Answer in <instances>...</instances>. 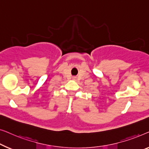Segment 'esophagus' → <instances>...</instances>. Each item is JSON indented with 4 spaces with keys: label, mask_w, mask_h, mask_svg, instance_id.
Instances as JSON below:
<instances>
[{
    "label": "esophagus",
    "mask_w": 149,
    "mask_h": 149,
    "mask_svg": "<svg viewBox=\"0 0 149 149\" xmlns=\"http://www.w3.org/2000/svg\"><path fill=\"white\" fill-rule=\"evenodd\" d=\"M75 79H76V77H73V79H74V80H75Z\"/></svg>",
    "instance_id": "1"
}]
</instances>
